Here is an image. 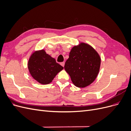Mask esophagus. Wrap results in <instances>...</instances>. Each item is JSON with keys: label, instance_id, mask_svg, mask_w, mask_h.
<instances>
[{"label": "esophagus", "instance_id": "esophagus-1", "mask_svg": "<svg viewBox=\"0 0 131 131\" xmlns=\"http://www.w3.org/2000/svg\"><path fill=\"white\" fill-rule=\"evenodd\" d=\"M60 64H61V65L62 66L64 67V64H65V63H64V62H61V63H60Z\"/></svg>", "mask_w": 131, "mask_h": 131}]
</instances>
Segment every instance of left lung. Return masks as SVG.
Instances as JSON below:
<instances>
[{
    "instance_id": "8db88e82",
    "label": "left lung",
    "mask_w": 131,
    "mask_h": 131,
    "mask_svg": "<svg viewBox=\"0 0 131 131\" xmlns=\"http://www.w3.org/2000/svg\"><path fill=\"white\" fill-rule=\"evenodd\" d=\"M101 66V58L92 47L85 43L73 47L64 69L70 75L75 86L85 88L97 77Z\"/></svg>"
}]
</instances>
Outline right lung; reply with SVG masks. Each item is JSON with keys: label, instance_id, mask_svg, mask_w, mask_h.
Returning <instances> with one entry per match:
<instances>
[{"label": "right lung", "instance_id": "add662e5", "mask_svg": "<svg viewBox=\"0 0 131 131\" xmlns=\"http://www.w3.org/2000/svg\"><path fill=\"white\" fill-rule=\"evenodd\" d=\"M28 66L31 77L41 84H50L57 74L63 69L54 58L43 50L31 54Z\"/></svg>", "mask_w": 131, "mask_h": 131}]
</instances>
